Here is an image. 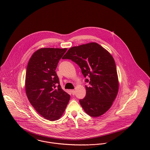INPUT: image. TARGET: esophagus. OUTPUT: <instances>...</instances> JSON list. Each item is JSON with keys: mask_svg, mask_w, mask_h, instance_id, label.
<instances>
[{"mask_svg": "<svg viewBox=\"0 0 150 150\" xmlns=\"http://www.w3.org/2000/svg\"><path fill=\"white\" fill-rule=\"evenodd\" d=\"M70 92H71V93L73 95H74V94H75V91L74 90H71L70 91Z\"/></svg>", "mask_w": 150, "mask_h": 150, "instance_id": "34e87169", "label": "esophagus"}]
</instances>
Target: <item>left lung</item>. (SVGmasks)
I'll use <instances>...</instances> for the list:
<instances>
[{"label": "left lung", "mask_w": 150, "mask_h": 150, "mask_svg": "<svg viewBox=\"0 0 150 150\" xmlns=\"http://www.w3.org/2000/svg\"><path fill=\"white\" fill-rule=\"evenodd\" d=\"M63 59L78 64L89 86L80 103L86 113L93 117L105 114L112 105L119 89L115 63L110 53L95 42L73 47Z\"/></svg>", "instance_id": "left-lung-1"}]
</instances>
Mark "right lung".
<instances>
[{"label": "right lung", "mask_w": 150, "mask_h": 150, "mask_svg": "<svg viewBox=\"0 0 150 150\" xmlns=\"http://www.w3.org/2000/svg\"><path fill=\"white\" fill-rule=\"evenodd\" d=\"M66 50L40 48L33 54L27 66L25 91L28 100L40 115L50 121L61 118L70 98L62 89L55 72Z\"/></svg>", "instance_id": "1"}]
</instances>
